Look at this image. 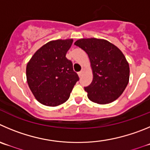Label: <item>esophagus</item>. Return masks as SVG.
Segmentation results:
<instances>
[{
  "mask_svg": "<svg viewBox=\"0 0 150 150\" xmlns=\"http://www.w3.org/2000/svg\"><path fill=\"white\" fill-rule=\"evenodd\" d=\"M78 76H79V78H81V77L82 76V75H83V71H81V72H79L78 73Z\"/></svg>",
  "mask_w": 150,
  "mask_h": 150,
  "instance_id": "esophagus-1",
  "label": "esophagus"
}]
</instances>
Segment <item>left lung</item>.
Here are the masks:
<instances>
[{"instance_id": "1", "label": "left lung", "mask_w": 150, "mask_h": 150, "mask_svg": "<svg viewBox=\"0 0 150 150\" xmlns=\"http://www.w3.org/2000/svg\"><path fill=\"white\" fill-rule=\"evenodd\" d=\"M74 44L86 52L90 61L93 78L84 87L88 98L99 104L118 98L129 80V66L122 52L104 39L81 38Z\"/></svg>"}]
</instances>
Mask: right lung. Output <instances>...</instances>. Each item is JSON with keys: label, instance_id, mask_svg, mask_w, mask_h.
Segmentation results:
<instances>
[{"label": "right lung", "instance_id": "obj_1", "mask_svg": "<svg viewBox=\"0 0 150 150\" xmlns=\"http://www.w3.org/2000/svg\"><path fill=\"white\" fill-rule=\"evenodd\" d=\"M73 39L51 40L35 52L26 65V81L36 100L48 107L65 103L79 80L66 58Z\"/></svg>", "mask_w": 150, "mask_h": 150}]
</instances>
